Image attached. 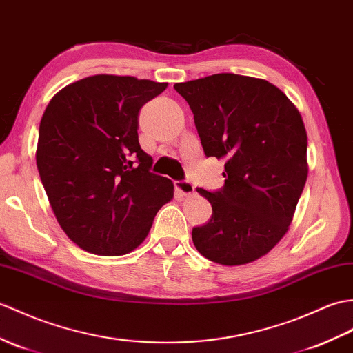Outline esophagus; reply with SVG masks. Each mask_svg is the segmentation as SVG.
Returning a JSON list of instances; mask_svg holds the SVG:
<instances>
[{"instance_id": "1", "label": "esophagus", "mask_w": 353, "mask_h": 353, "mask_svg": "<svg viewBox=\"0 0 353 353\" xmlns=\"http://www.w3.org/2000/svg\"><path fill=\"white\" fill-rule=\"evenodd\" d=\"M174 186H176V191L182 195H191L195 191V186L194 183L190 182V180H177V182H174Z\"/></svg>"}]
</instances>
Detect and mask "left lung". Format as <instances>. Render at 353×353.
<instances>
[{
  "label": "left lung",
  "mask_w": 353,
  "mask_h": 353,
  "mask_svg": "<svg viewBox=\"0 0 353 353\" xmlns=\"http://www.w3.org/2000/svg\"><path fill=\"white\" fill-rule=\"evenodd\" d=\"M190 105L206 157L225 159L224 186L209 192L212 216L192 228L195 248L219 265L265 256L289 230L307 182L299 111L265 79L218 73L174 84Z\"/></svg>",
  "instance_id": "1"
}]
</instances>
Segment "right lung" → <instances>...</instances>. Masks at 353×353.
Returning a JSON list of instances; mask_svg holds the SVG:
<instances>
[{
    "label": "right lung",
    "instance_id": "right-lung-1",
    "mask_svg": "<svg viewBox=\"0 0 353 353\" xmlns=\"http://www.w3.org/2000/svg\"><path fill=\"white\" fill-rule=\"evenodd\" d=\"M134 77L77 81L48 103L36 152L40 180L64 233L83 250L123 256L149 234L173 183L150 171L138 112L167 88Z\"/></svg>",
    "mask_w": 353,
    "mask_h": 353
}]
</instances>
